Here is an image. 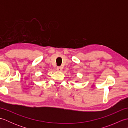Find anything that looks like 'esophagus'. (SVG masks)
Returning <instances> with one entry per match:
<instances>
[{
  "instance_id": "esophagus-1",
  "label": "esophagus",
  "mask_w": 128,
  "mask_h": 128,
  "mask_svg": "<svg viewBox=\"0 0 128 128\" xmlns=\"http://www.w3.org/2000/svg\"><path fill=\"white\" fill-rule=\"evenodd\" d=\"M56 70H57V71H58V72H61V71H62V68L60 66H58L56 68Z\"/></svg>"
}]
</instances>
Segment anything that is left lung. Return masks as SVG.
Masks as SVG:
<instances>
[{
  "label": "left lung",
  "instance_id": "8db88e82",
  "mask_svg": "<svg viewBox=\"0 0 128 128\" xmlns=\"http://www.w3.org/2000/svg\"><path fill=\"white\" fill-rule=\"evenodd\" d=\"M76 82H78V81H76Z\"/></svg>",
  "mask_w": 128,
  "mask_h": 128
}]
</instances>
